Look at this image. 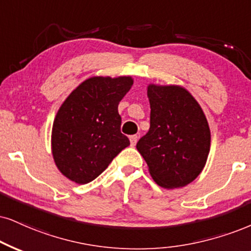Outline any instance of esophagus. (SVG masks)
Masks as SVG:
<instances>
[{
	"label": "esophagus",
	"instance_id": "obj_1",
	"mask_svg": "<svg viewBox=\"0 0 251 251\" xmlns=\"http://www.w3.org/2000/svg\"><path fill=\"white\" fill-rule=\"evenodd\" d=\"M129 138H130V144H131V147H135L136 143H137V141H138V136H137V135H131Z\"/></svg>",
	"mask_w": 251,
	"mask_h": 251
}]
</instances>
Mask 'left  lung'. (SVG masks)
<instances>
[{"label": "left lung", "instance_id": "8db88e82", "mask_svg": "<svg viewBox=\"0 0 251 251\" xmlns=\"http://www.w3.org/2000/svg\"><path fill=\"white\" fill-rule=\"evenodd\" d=\"M148 98L150 129L136 148L159 186H185L200 175L209 152L211 131L205 114L179 86L150 85Z\"/></svg>", "mask_w": 251, "mask_h": 251}]
</instances>
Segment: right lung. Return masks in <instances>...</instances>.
I'll list each match as a JSON object with an SVG mask.
<instances>
[{
  "mask_svg": "<svg viewBox=\"0 0 251 251\" xmlns=\"http://www.w3.org/2000/svg\"><path fill=\"white\" fill-rule=\"evenodd\" d=\"M132 83L130 76H94L61 104L52 128V153L65 177L76 184L91 182L130 144L121 132L117 108Z\"/></svg>",
  "mask_w": 251,
  "mask_h": 251,
  "instance_id": "1",
  "label": "right lung"
}]
</instances>
